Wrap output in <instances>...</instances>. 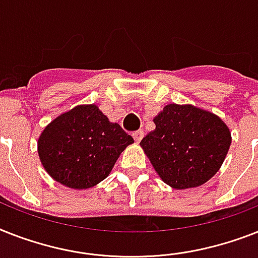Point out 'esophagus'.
<instances>
[{"label": "esophagus", "instance_id": "obj_1", "mask_svg": "<svg viewBox=\"0 0 258 258\" xmlns=\"http://www.w3.org/2000/svg\"><path fill=\"white\" fill-rule=\"evenodd\" d=\"M133 136H134V139H135L136 143H139L140 140L143 139L144 131H143V130H138V131H135V133H133Z\"/></svg>", "mask_w": 258, "mask_h": 258}]
</instances>
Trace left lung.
Returning <instances> with one entry per match:
<instances>
[{
  "mask_svg": "<svg viewBox=\"0 0 258 258\" xmlns=\"http://www.w3.org/2000/svg\"><path fill=\"white\" fill-rule=\"evenodd\" d=\"M156 128L140 146L164 183L175 189L199 187L223 164L231 133L212 112L168 104L154 119Z\"/></svg>",
  "mask_w": 258,
  "mask_h": 258,
  "instance_id": "left-lung-1",
  "label": "left lung"
}]
</instances>
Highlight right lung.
Here are the masks:
<instances>
[{"mask_svg":"<svg viewBox=\"0 0 258 258\" xmlns=\"http://www.w3.org/2000/svg\"><path fill=\"white\" fill-rule=\"evenodd\" d=\"M134 143L95 104L77 106L50 123L38 139L42 164L55 181L86 189L108 176L120 152Z\"/></svg>","mask_w":258,"mask_h":258,"instance_id":"right-lung-1","label":"right lung"}]
</instances>
